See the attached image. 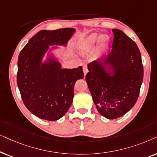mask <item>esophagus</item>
<instances>
[{
	"mask_svg": "<svg viewBox=\"0 0 157 157\" xmlns=\"http://www.w3.org/2000/svg\"><path fill=\"white\" fill-rule=\"evenodd\" d=\"M87 72H88V70H87V66H84V67H83V72H84V75H85H85H86Z\"/></svg>",
	"mask_w": 157,
	"mask_h": 157,
	"instance_id": "obj_1",
	"label": "esophagus"
}]
</instances>
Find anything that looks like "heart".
<instances>
[{
    "label": "heart",
    "instance_id": "b5f03b06",
    "mask_svg": "<svg viewBox=\"0 0 157 157\" xmlns=\"http://www.w3.org/2000/svg\"><path fill=\"white\" fill-rule=\"evenodd\" d=\"M110 37L107 34H102L98 35V33H93L90 36L88 37L87 41V47H91L93 44H95L96 41L98 40H100V42L103 44L108 43L109 41Z\"/></svg>",
    "mask_w": 157,
    "mask_h": 157
}]
</instances>
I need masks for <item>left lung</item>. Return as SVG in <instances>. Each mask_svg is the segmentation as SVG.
<instances>
[{
  "mask_svg": "<svg viewBox=\"0 0 157 157\" xmlns=\"http://www.w3.org/2000/svg\"><path fill=\"white\" fill-rule=\"evenodd\" d=\"M113 32L111 51L87 65L85 77L98 111L108 119L118 118L133 107L144 77L137 45L122 31Z\"/></svg>",
  "mask_w": 157,
  "mask_h": 157,
  "instance_id": "1",
  "label": "left lung"
}]
</instances>
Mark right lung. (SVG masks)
I'll return each mask as SVG.
<instances>
[{"mask_svg": "<svg viewBox=\"0 0 157 157\" xmlns=\"http://www.w3.org/2000/svg\"><path fill=\"white\" fill-rule=\"evenodd\" d=\"M72 28L41 30L21 51L18 60L17 85L24 105L39 118L57 121L72 105L75 83L83 79L82 67L62 69L52 54L42 62L49 46H66L75 33Z\"/></svg>", "mask_w": 157, "mask_h": 157, "instance_id": "add662e5", "label": "right lung"}]
</instances>
